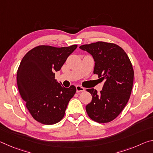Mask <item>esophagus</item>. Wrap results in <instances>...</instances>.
Here are the masks:
<instances>
[{
    "label": "esophagus",
    "mask_w": 153,
    "mask_h": 153,
    "mask_svg": "<svg viewBox=\"0 0 153 153\" xmlns=\"http://www.w3.org/2000/svg\"><path fill=\"white\" fill-rule=\"evenodd\" d=\"M85 91V88H83V87L79 86V85H77L76 86V91L77 93H79V92H84Z\"/></svg>",
    "instance_id": "esophagus-1"
}]
</instances>
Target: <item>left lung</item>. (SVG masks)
Returning a JSON list of instances; mask_svg holds the SVG:
<instances>
[{
  "label": "left lung",
  "instance_id": "8db88e82",
  "mask_svg": "<svg viewBox=\"0 0 153 153\" xmlns=\"http://www.w3.org/2000/svg\"><path fill=\"white\" fill-rule=\"evenodd\" d=\"M79 48L92 55L95 62L94 74L105 82L99 93L94 88L86 90L93 97L86 106V112L96 122H110L120 114L130 98L134 76L131 62L124 50L114 43L98 42Z\"/></svg>",
  "mask_w": 153,
  "mask_h": 153
}]
</instances>
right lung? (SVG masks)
Wrapping results in <instances>:
<instances>
[{
  "label": "right lung",
  "mask_w": 153,
  "mask_h": 153,
  "mask_svg": "<svg viewBox=\"0 0 153 153\" xmlns=\"http://www.w3.org/2000/svg\"><path fill=\"white\" fill-rule=\"evenodd\" d=\"M77 45L55 48L39 45L26 53L17 72V84L26 107L34 119L44 125L57 123L64 117L68 103L76 92L55 79Z\"/></svg>",
  "instance_id": "add662e5"
}]
</instances>
